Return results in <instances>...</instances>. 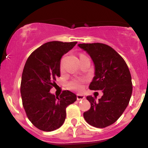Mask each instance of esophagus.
Masks as SVG:
<instances>
[{"label":"esophagus","mask_w":148,"mask_h":148,"mask_svg":"<svg viewBox=\"0 0 148 148\" xmlns=\"http://www.w3.org/2000/svg\"><path fill=\"white\" fill-rule=\"evenodd\" d=\"M76 98H77V100H83V99H85V96H83V95L77 94Z\"/></svg>","instance_id":"1"}]
</instances>
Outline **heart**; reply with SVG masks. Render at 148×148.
Returning <instances> with one entry per match:
<instances>
[{
	"label": "heart",
	"mask_w": 148,
	"mask_h": 148,
	"mask_svg": "<svg viewBox=\"0 0 148 148\" xmlns=\"http://www.w3.org/2000/svg\"><path fill=\"white\" fill-rule=\"evenodd\" d=\"M61 70H63V67L61 66ZM70 88L72 89H75V90L80 91L82 89V84L81 81L80 80H73L70 83Z\"/></svg>",
	"instance_id": "1"
}]
</instances>
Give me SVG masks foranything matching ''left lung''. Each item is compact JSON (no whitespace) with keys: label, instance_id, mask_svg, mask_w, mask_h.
Segmentation results:
<instances>
[{"label":"left lung","instance_id":"8db88e82","mask_svg":"<svg viewBox=\"0 0 148 148\" xmlns=\"http://www.w3.org/2000/svg\"><path fill=\"white\" fill-rule=\"evenodd\" d=\"M78 46L94 63L95 76L89 89L103 93L98 102L96 97L87 96L91 108L83 117L91 126L105 128L115 123L128 105L132 91L130 72L124 59L108 45L93 43Z\"/></svg>","mask_w":148,"mask_h":148}]
</instances>
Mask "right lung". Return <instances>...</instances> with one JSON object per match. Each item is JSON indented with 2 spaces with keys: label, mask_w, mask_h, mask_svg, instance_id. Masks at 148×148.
I'll list each match as a JSON object with an SVG mask.
<instances>
[{
  "label": "right lung",
  "mask_w": 148,
  "mask_h": 148,
  "mask_svg": "<svg viewBox=\"0 0 148 148\" xmlns=\"http://www.w3.org/2000/svg\"><path fill=\"white\" fill-rule=\"evenodd\" d=\"M77 42H49L33 51L26 61L22 75L20 93L28 118L43 131L60 128L66 117V107L76 100L74 93L63 91L56 97L50 92L60 77L62 56Z\"/></svg>",
  "instance_id": "obj_1"
}]
</instances>
